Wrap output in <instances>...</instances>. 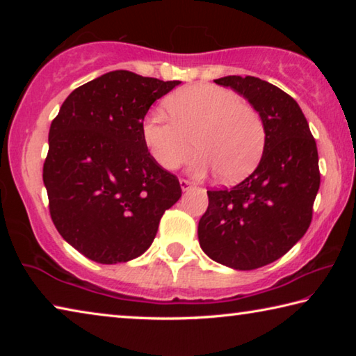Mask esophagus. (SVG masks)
I'll return each instance as SVG.
<instances>
[{
	"instance_id": "obj_1",
	"label": "esophagus",
	"mask_w": 356,
	"mask_h": 356,
	"mask_svg": "<svg viewBox=\"0 0 356 356\" xmlns=\"http://www.w3.org/2000/svg\"><path fill=\"white\" fill-rule=\"evenodd\" d=\"M180 186H182L184 191H186V190H191L193 186H195V184H193L188 179H180Z\"/></svg>"
}]
</instances>
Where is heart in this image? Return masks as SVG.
Masks as SVG:
<instances>
[{"instance_id":"obj_1","label":"heart","mask_w":356,"mask_h":356,"mask_svg":"<svg viewBox=\"0 0 356 356\" xmlns=\"http://www.w3.org/2000/svg\"><path fill=\"white\" fill-rule=\"evenodd\" d=\"M168 118L159 111L143 119V143L161 168L182 166L195 147L191 170L197 176L216 171L222 182H238L254 170L265 147V125L254 106L231 89L195 84L166 100Z\"/></svg>"}]
</instances>
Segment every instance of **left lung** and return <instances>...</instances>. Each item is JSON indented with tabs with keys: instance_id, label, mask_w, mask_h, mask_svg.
<instances>
[{
	"instance_id": "1",
	"label": "left lung",
	"mask_w": 356,
	"mask_h": 356,
	"mask_svg": "<svg viewBox=\"0 0 356 356\" xmlns=\"http://www.w3.org/2000/svg\"><path fill=\"white\" fill-rule=\"evenodd\" d=\"M215 83L243 95L259 111L265 147L245 180L207 191L197 237L215 262L254 270L284 256L308 231L321 186L317 146L297 102L275 84L236 75Z\"/></svg>"
}]
</instances>
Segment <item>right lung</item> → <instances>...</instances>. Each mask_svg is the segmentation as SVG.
<instances>
[{
  "label": "right lung",
  "mask_w": 356,
  "mask_h": 356,
  "mask_svg": "<svg viewBox=\"0 0 356 356\" xmlns=\"http://www.w3.org/2000/svg\"><path fill=\"white\" fill-rule=\"evenodd\" d=\"M180 81L114 70L76 88L53 119L44 184L53 225L99 264L127 262L152 245L179 179L150 156L141 124Z\"/></svg>",
  "instance_id": "obj_1"
}]
</instances>
